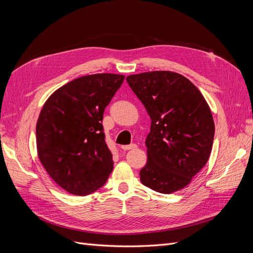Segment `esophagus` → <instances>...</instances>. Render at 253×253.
Masks as SVG:
<instances>
[{"instance_id": "esophagus-1", "label": "esophagus", "mask_w": 253, "mask_h": 253, "mask_svg": "<svg viewBox=\"0 0 253 253\" xmlns=\"http://www.w3.org/2000/svg\"><path fill=\"white\" fill-rule=\"evenodd\" d=\"M135 148H137V145H136V144H134V143L129 144V145H121V149H122V150H125V151L132 150V149H135Z\"/></svg>"}]
</instances>
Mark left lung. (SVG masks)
Returning a JSON list of instances; mask_svg holds the SVG:
<instances>
[{
	"instance_id": "1",
	"label": "left lung",
	"mask_w": 253,
	"mask_h": 253,
	"mask_svg": "<svg viewBox=\"0 0 253 253\" xmlns=\"http://www.w3.org/2000/svg\"><path fill=\"white\" fill-rule=\"evenodd\" d=\"M126 82L152 120L140 180L156 192H176L189 185L210 157L214 121L209 105L200 89L177 73L129 75Z\"/></svg>"
}]
</instances>
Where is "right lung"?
I'll list each match as a JSON object with an SVG mask.
<instances>
[{
	"label": "right lung",
	"mask_w": 253,
	"mask_h": 253,
	"mask_svg": "<svg viewBox=\"0 0 253 253\" xmlns=\"http://www.w3.org/2000/svg\"><path fill=\"white\" fill-rule=\"evenodd\" d=\"M124 80L117 74L83 76L53 91L43 105L36 126L38 156L68 193H93L113 171L102 119Z\"/></svg>",
	"instance_id": "add662e5"
}]
</instances>
